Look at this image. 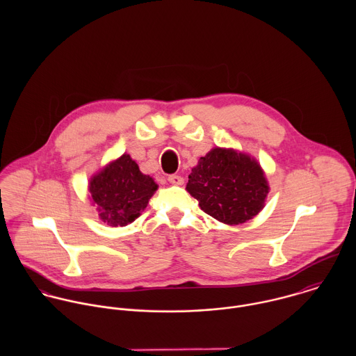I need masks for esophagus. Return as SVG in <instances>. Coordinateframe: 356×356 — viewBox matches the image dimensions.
I'll return each mask as SVG.
<instances>
[{
	"label": "esophagus",
	"instance_id": "obj_1",
	"mask_svg": "<svg viewBox=\"0 0 356 356\" xmlns=\"http://www.w3.org/2000/svg\"><path fill=\"white\" fill-rule=\"evenodd\" d=\"M168 182L172 184V185H182L184 184V178L181 175H177V174H171L168 175Z\"/></svg>",
	"mask_w": 356,
	"mask_h": 356
}]
</instances>
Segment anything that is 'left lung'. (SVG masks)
Listing matches in <instances>:
<instances>
[{
    "mask_svg": "<svg viewBox=\"0 0 356 356\" xmlns=\"http://www.w3.org/2000/svg\"><path fill=\"white\" fill-rule=\"evenodd\" d=\"M186 191L209 216L226 225H240L263 209L268 184L250 154L213 148L192 168Z\"/></svg>",
    "mask_w": 356,
    "mask_h": 356,
    "instance_id": "obj_1",
    "label": "left lung"
}]
</instances>
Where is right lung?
Returning <instances> with one entry per match:
<instances>
[{"label":"right lung","mask_w":356,"mask_h":356,"mask_svg":"<svg viewBox=\"0 0 356 356\" xmlns=\"http://www.w3.org/2000/svg\"><path fill=\"white\" fill-rule=\"evenodd\" d=\"M157 185L140 171L130 154H122L92 177L89 192L99 216L109 226H126L147 208Z\"/></svg>","instance_id":"1"}]
</instances>
